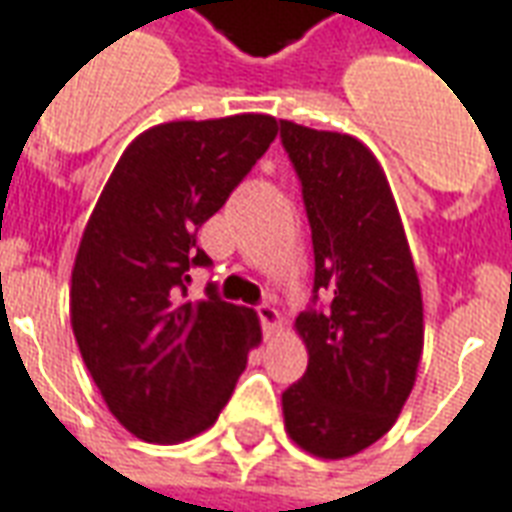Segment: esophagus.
Here are the masks:
<instances>
[{"label":"esophagus","instance_id":"obj_1","mask_svg":"<svg viewBox=\"0 0 512 512\" xmlns=\"http://www.w3.org/2000/svg\"><path fill=\"white\" fill-rule=\"evenodd\" d=\"M257 315H260V323H263L266 337H271V334H277L279 329H282V318H279V312L274 310L271 304H260V307H257Z\"/></svg>","mask_w":512,"mask_h":512}]
</instances>
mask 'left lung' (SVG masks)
Instances as JSON below:
<instances>
[{"mask_svg":"<svg viewBox=\"0 0 512 512\" xmlns=\"http://www.w3.org/2000/svg\"><path fill=\"white\" fill-rule=\"evenodd\" d=\"M315 252V299L296 318L307 373L282 392L285 430L315 458L340 461L395 425L417 381L422 290L384 169L356 136L282 120Z\"/></svg>","mask_w":512,"mask_h":512,"instance_id":"1","label":"left lung"}]
</instances>
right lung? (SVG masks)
Segmentation results:
<instances>
[{"label": "right lung", "instance_id": "obj_1", "mask_svg": "<svg viewBox=\"0 0 512 512\" xmlns=\"http://www.w3.org/2000/svg\"><path fill=\"white\" fill-rule=\"evenodd\" d=\"M271 115L172 120L123 150L84 227L71 274V326L115 419L136 439L178 444L208 430L260 343L257 312L213 288L197 230L274 142Z\"/></svg>", "mask_w": 512, "mask_h": 512}]
</instances>
